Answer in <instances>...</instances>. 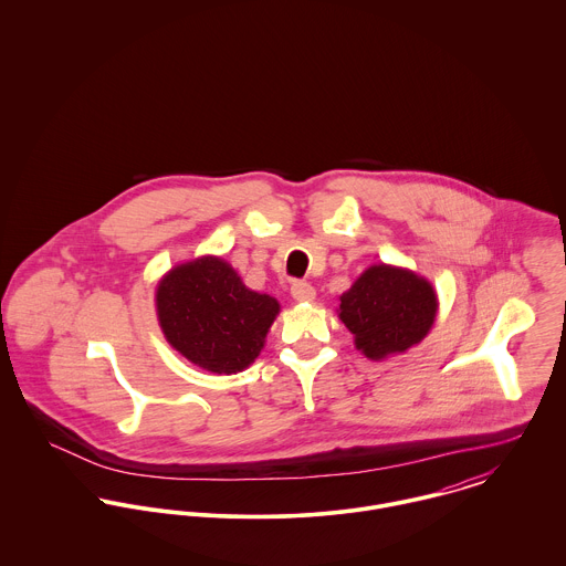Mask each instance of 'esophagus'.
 <instances>
[{"label": "esophagus", "mask_w": 566, "mask_h": 566, "mask_svg": "<svg viewBox=\"0 0 566 566\" xmlns=\"http://www.w3.org/2000/svg\"><path fill=\"white\" fill-rule=\"evenodd\" d=\"M290 292H292L294 301H298V303H312L316 298V290L305 281H294Z\"/></svg>", "instance_id": "obj_1"}]
</instances>
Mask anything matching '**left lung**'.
<instances>
[{"instance_id":"8db88e82","label":"left lung","mask_w":566,"mask_h":566,"mask_svg":"<svg viewBox=\"0 0 566 566\" xmlns=\"http://www.w3.org/2000/svg\"><path fill=\"white\" fill-rule=\"evenodd\" d=\"M339 321L355 335L368 359H386L418 344L433 326L438 296L431 283L411 270L370 265L339 296Z\"/></svg>"}]
</instances>
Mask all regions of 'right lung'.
Instances as JSON below:
<instances>
[{
	"label": "right lung",
	"instance_id": "right-lung-1",
	"mask_svg": "<svg viewBox=\"0 0 566 566\" xmlns=\"http://www.w3.org/2000/svg\"><path fill=\"white\" fill-rule=\"evenodd\" d=\"M279 310L276 298L248 290L220 256L180 263L157 287L165 339L216 375L240 373L259 357Z\"/></svg>",
	"mask_w": 566,
	"mask_h": 566
}]
</instances>
